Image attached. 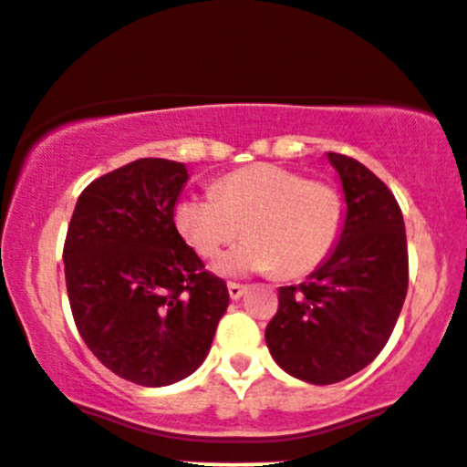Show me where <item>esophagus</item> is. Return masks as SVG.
I'll return each mask as SVG.
<instances>
[{
	"label": "esophagus",
	"instance_id": "obj_1",
	"mask_svg": "<svg viewBox=\"0 0 467 467\" xmlns=\"http://www.w3.org/2000/svg\"><path fill=\"white\" fill-rule=\"evenodd\" d=\"M228 293H230V297H233V300H239V297H242L244 293H246V285H244V284H234V281H230V284H228Z\"/></svg>",
	"mask_w": 467,
	"mask_h": 467
}]
</instances>
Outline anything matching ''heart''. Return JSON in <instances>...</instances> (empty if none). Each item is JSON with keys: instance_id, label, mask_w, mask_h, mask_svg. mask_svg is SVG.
Masks as SVG:
<instances>
[{"instance_id": "heart-1", "label": "heart", "mask_w": 467, "mask_h": 467, "mask_svg": "<svg viewBox=\"0 0 467 467\" xmlns=\"http://www.w3.org/2000/svg\"><path fill=\"white\" fill-rule=\"evenodd\" d=\"M182 237L202 258H213L244 233L237 249L216 260L218 272H275L302 276L335 249L344 223L337 188L309 182L285 167L260 165L230 171L216 192H192L174 209Z\"/></svg>"}]
</instances>
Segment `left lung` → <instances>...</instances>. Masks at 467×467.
<instances>
[{
	"mask_svg": "<svg viewBox=\"0 0 467 467\" xmlns=\"http://www.w3.org/2000/svg\"><path fill=\"white\" fill-rule=\"evenodd\" d=\"M344 192L337 246L300 285H281L265 327L272 358L296 379L335 384L389 342L407 296L405 221L393 192L348 155L327 153Z\"/></svg>",
	"mask_w": 467,
	"mask_h": 467,
	"instance_id": "left-lung-1",
	"label": "left lung"
}]
</instances>
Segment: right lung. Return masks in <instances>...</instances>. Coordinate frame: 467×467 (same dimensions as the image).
<instances>
[{
    "mask_svg": "<svg viewBox=\"0 0 467 467\" xmlns=\"http://www.w3.org/2000/svg\"><path fill=\"white\" fill-rule=\"evenodd\" d=\"M186 182V165L162 158L99 176L78 197L62 254L83 342L113 375L153 389L202 365L230 302L176 230Z\"/></svg>",
    "mask_w": 467,
    "mask_h": 467,
    "instance_id": "right-lung-1",
    "label": "right lung"
}]
</instances>
